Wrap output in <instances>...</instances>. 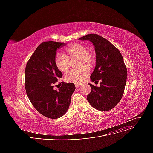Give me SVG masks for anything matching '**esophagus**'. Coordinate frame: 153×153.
Segmentation results:
<instances>
[{
	"label": "esophagus",
	"instance_id": "obj_1",
	"mask_svg": "<svg viewBox=\"0 0 153 153\" xmlns=\"http://www.w3.org/2000/svg\"><path fill=\"white\" fill-rule=\"evenodd\" d=\"M81 85H82V84H75L76 88H78L79 87H80Z\"/></svg>",
	"mask_w": 153,
	"mask_h": 153
}]
</instances>
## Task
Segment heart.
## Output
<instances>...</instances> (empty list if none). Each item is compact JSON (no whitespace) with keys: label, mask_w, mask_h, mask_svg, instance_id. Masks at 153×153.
<instances>
[{"label":"heart","mask_w":153,"mask_h":153,"mask_svg":"<svg viewBox=\"0 0 153 153\" xmlns=\"http://www.w3.org/2000/svg\"><path fill=\"white\" fill-rule=\"evenodd\" d=\"M64 54L56 55L55 58V66L59 71L66 73L70 68V60L77 58L78 65L81 67L68 73L64 80L67 82L75 84L82 83L90 73V69L88 65L92 66L94 64V53L92 51L87 50L85 45L76 43L68 46L64 50Z\"/></svg>","instance_id":"b5f03b06"}]
</instances>
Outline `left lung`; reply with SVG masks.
<instances>
[{
	"label": "left lung",
	"mask_w": 153,
	"mask_h": 153,
	"mask_svg": "<svg viewBox=\"0 0 153 153\" xmlns=\"http://www.w3.org/2000/svg\"><path fill=\"white\" fill-rule=\"evenodd\" d=\"M93 44L96 55V67L90 78L92 82L100 80V87L89 84L91 91L87 99L94 108L108 111L121 100L126 83L127 69L119 50L109 41L98 34L80 38Z\"/></svg>",
	"instance_id": "1"
}]
</instances>
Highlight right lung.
Returning a JSON list of instances; mask_svg holds the SVG:
<instances>
[{
  "mask_svg": "<svg viewBox=\"0 0 153 153\" xmlns=\"http://www.w3.org/2000/svg\"><path fill=\"white\" fill-rule=\"evenodd\" d=\"M64 43L45 41L41 43L27 63L25 87L27 96L37 111L50 119H57L66 114L71 103L75 84L61 82L59 90L54 84L62 73L55 64L57 50Z\"/></svg>",
  "mask_w": 153,
  "mask_h": 153,
  "instance_id": "add662e5",
  "label": "right lung"
}]
</instances>
